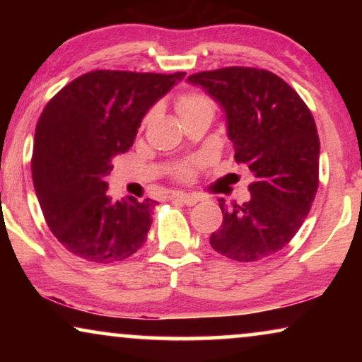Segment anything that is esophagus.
Returning a JSON list of instances; mask_svg holds the SVG:
<instances>
[{"label": "esophagus", "mask_w": 362, "mask_h": 362, "mask_svg": "<svg viewBox=\"0 0 362 362\" xmlns=\"http://www.w3.org/2000/svg\"><path fill=\"white\" fill-rule=\"evenodd\" d=\"M173 199L180 201L181 204H186V206H194L196 202H197V197L189 196V194H182V192H177V194H173Z\"/></svg>", "instance_id": "esophagus-1"}]
</instances>
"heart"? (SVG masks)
I'll list each match as a JSON object with an SVG mask.
<instances>
[{
  "label": "heart",
  "instance_id": "b5f03b06",
  "mask_svg": "<svg viewBox=\"0 0 362 362\" xmlns=\"http://www.w3.org/2000/svg\"><path fill=\"white\" fill-rule=\"evenodd\" d=\"M175 108L180 115L181 122L191 120V118H197V117H214L216 112V105L214 100L207 95L206 92L201 90H186L181 92L180 95H176L175 98ZM155 117V110H150L143 118L141 125L145 127L148 122H151V118ZM204 165V158L197 156V158H191V160L176 163L175 166L171 168V175L176 177L177 181L182 182H189L196 177L199 168Z\"/></svg>",
  "mask_w": 362,
  "mask_h": 362
}]
</instances>
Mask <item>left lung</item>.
Returning <instances> with one entry per match:
<instances>
[{
	"mask_svg": "<svg viewBox=\"0 0 362 362\" xmlns=\"http://www.w3.org/2000/svg\"><path fill=\"white\" fill-rule=\"evenodd\" d=\"M227 113L235 161L254 176L250 199L227 207L211 234L212 249L237 262L276 254L296 235L320 185V138L315 118L296 90L257 67H222L191 74Z\"/></svg>",
	"mask_w": 362,
	"mask_h": 362,
	"instance_id": "8db88e82",
	"label": "left lung"
}]
</instances>
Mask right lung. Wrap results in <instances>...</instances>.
<instances>
[{
    "instance_id": "obj_1",
    "label": "right lung",
    "mask_w": 362,
    "mask_h": 362,
    "mask_svg": "<svg viewBox=\"0 0 362 362\" xmlns=\"http://www.w3.org/2000/svg\"><path fill=\"white\" fill-rule=\"evenodd\" d=\"M185 72L92 71L62 87L39 117L31 173L46 224L74 255L97 264L141 249L156 201L112 202V160L130 150L141 118Z\"/></svg>"
}]
</instances>
